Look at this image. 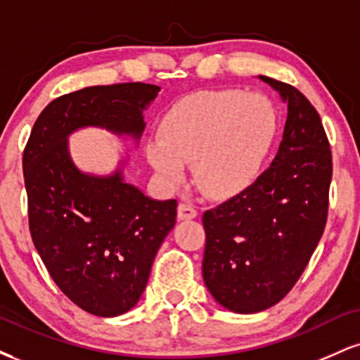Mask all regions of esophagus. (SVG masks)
I'll return each mask as SVG.
<instances>
[{"mask_svg":"<svg viewBox=\"0 0 360 360\" xmlns=\"http://www.w3.org/2000/svg\"><path fill=\"white\" fill-rule=\"evenodd\" d=\"M196 217H198V212L191 205L179 203V206H177V218H179V220H193V218Z\"/></svg>","mask_w":360,"mask_h":360,"instance_id":"obj_1","label":"esophagus"}]
</instances>
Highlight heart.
<instances>
[{
  "instance_id": "1",
  "label": "heart",
  "mask_w": 360,
  "mask_h": 360,
  "mask_svg": "<svg viewBox=\"0 0 360 360\" xmlns=\"http://www.w3.org/2000/svg\"><path fill=\"white\" fill-rule=\"evenodd\" d=\"M278 115L266 96L242 89L201 91L176 103L160 122V139L147 159L169 184H179L184 164L206 194L225 198L247 188L274 146Z\"/></svg>"
}]
</instances>
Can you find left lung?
<instances>
[{"label":"left lung","instance_id":"1","mask_svg":"<svg viewBox=\"0 0 360 360\" xmlns=\"http://www.w3.org/2000/svg\"><path fill=\"white\" fill-rule=\"evenodd\" d=\"M288 105L271 166L203 214V279L217 303L233 313L274 307L291 291L323 235L332 152L320 115L291 84L259 76Z\"/></svg>","mask_w":360,"mask_h":360}]
</instances>
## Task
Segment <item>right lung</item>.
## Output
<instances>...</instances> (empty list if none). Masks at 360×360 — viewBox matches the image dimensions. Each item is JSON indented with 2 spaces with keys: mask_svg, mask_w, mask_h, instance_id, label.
<instances>
[{
  "mask_svg": "<svg viewBox=\"0 0 360 360\" xmlns=\"http://www.w3.org/2000/svg\"><path fill=\"white\" fill-rule=\"evenodd\" d=\"M160 88L143 82L91 86L45 106L23 152L32 240L53 283L96 316H118L139 303L160 243L176 225V200H152L123 177L82 172L69 135L105 128L139 142L143 111Z\"/></svg>",
  "mask_w": 360,
  "mask_h": 360,
  "instance_id": "1",
  "label": "right lung"
}]
</instances>
